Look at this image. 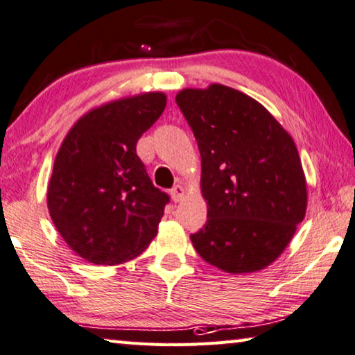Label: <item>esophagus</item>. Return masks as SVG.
<instances>
[{"label": "esophagus", "instance_id": "1", "mask_svg": "<svg viewBox=\"0 0 355 355\" xmlns=\"http://www.w3.org/2000/svg\"><path fill=\"white\" fill-rule=\"evenodd\" d=\"M171 196H172L173 202H180L184 196V188L182 187V184H177V187H173L171 189Z\"/></svg>", "mask_w": 355, "mask_h": 355}]
</instances>
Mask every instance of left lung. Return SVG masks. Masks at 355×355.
Returning <instances> with one entry per match:
<instances>
[{
    "label": "left lung",
    "instance_id": "1",
    "mask_svg": "<svg viewBox=\"0 0 355 355\" xmlns=\"http://www.w3.org/2000/svg\"><path fill=\"white\" fill-rule=\"evenodd\" d=\"M177 104L198 140L207 223L191 235L205 262L227 273L270 266L306 211V180L294 140L239 89L187 88Z\"/></svg>",
    "mask_w": 355,
    "mask_h": 355
}]
</instances>
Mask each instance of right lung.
Returning a JSON list of instances; mask_svg holds the SVG:
<instances>
[{"mask_svg":"<svg viewBox=\"0 0 355 355\" xmlns=\"http://www.w3.org/2000/svg\"><path fill=\"white\" fill-rule=\"evenodd\" d=\"M166 103L159 92L107 103L83 115L61 144L49 211L67 246L88 262H128L156 237L171 198L153 187L136 145Z\"/></svg>","mask_w":355,"mask_h":355,"instance_id":"add662e5","label":"right lung"}]
</instances>
